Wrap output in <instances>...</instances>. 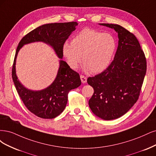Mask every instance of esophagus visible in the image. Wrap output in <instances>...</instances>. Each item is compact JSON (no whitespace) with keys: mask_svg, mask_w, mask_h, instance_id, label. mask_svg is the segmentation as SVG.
I'll return each instance as SVG.
<instances>
[{"mask_svg":"<svg viewBox=\"0 0 156 156\" xmlns=\"http://www.w3.org/2000/svg\"><path fill=\"white\" fill-rule=\"evenodd\" d=\"M80 79H81V81L83 83H85L87 82V78L83 76V75H81V76H80Z\"/></svg>","mask_w":156,"mask_h":156,"instance_id":"34e87169","label":"esophagus"}]
</instances>
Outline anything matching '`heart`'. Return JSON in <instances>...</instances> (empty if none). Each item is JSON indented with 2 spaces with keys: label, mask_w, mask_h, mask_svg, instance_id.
<instances>
[{
  "label": "heart",
  "mask_w": 156,
  "mask_h": 156,
  "mask_svg": "<svg viewBox=\"0 0 156 156\" xmlns=\"http://www.w3.org/2000/svg\"><path fill=\"white\" fill-rule=\"evenodd\" d=\"M116 48V40L111 34L84 28L71 43L63 44L62 53L71 69H76L82 59L84 71L98 73L109 66Z\"/></svg>",
  "instance_id": "b5f03b06"
}]
</instances>
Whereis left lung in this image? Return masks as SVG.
<instances>
[{
	"instance_id": "1",
	"label": "left lung",
	"mask_w": 156,
	"mask_h": 156,
	"mask_svg": "<svg viewBox=\"0 0 156 156\" xmlns=\"http://www.w3.org/2000/svg\"><path fill=\"white\" fill-rule=\"evenodd\" d=\"M99 24L118 33L119 45L109 66L87 78L88 84L94 89L89 105L96 116L110 120L126 113L137 102L147 72V60L132 33L119 24Z\"/></svg>"
}]
</instances>
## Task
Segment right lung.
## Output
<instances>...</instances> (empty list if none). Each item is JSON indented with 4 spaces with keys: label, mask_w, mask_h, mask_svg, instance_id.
Masks as SVG:
<instances>
[{
    "label": "right lung",
    "mask_w": 156,
    "mask_h": 156,
    "mask_svg": "<svg viewBox=\"0 0 156 156\" xmlns=\"http://www.w3.org/2000/svg\"><path fill=\"white\" fill-rule=\"evenodd\" d=\"M76 22L43 24L24 36L18 44L12 67L13 81L25 106L40 118L54 119L61 114L66 107L69 92L82 83L79 74L62 60L63 45L76 30ZM35 42H43L50 45L60 59V67L54 82L47 88L39 91L25 88L18 80L15 69L20 49L24 44Z\"/></svg>",
    "instance_id": "right-lung-1"
}]
</instances>
